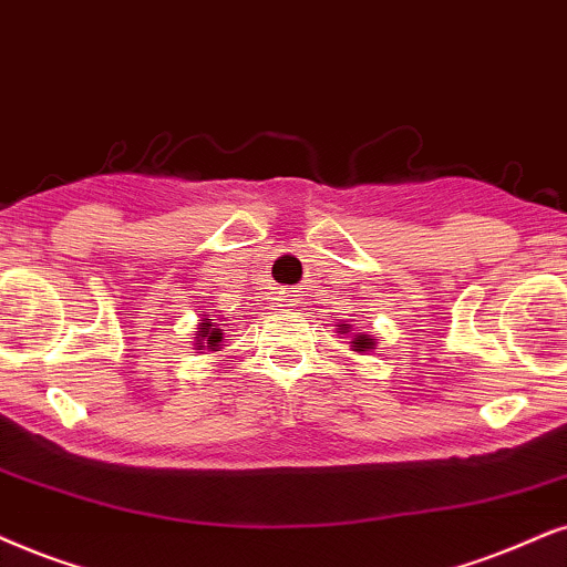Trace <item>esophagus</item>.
Wrapping results in <instances>:
<instances>
[{
	"mask_svg": "<svg viewBox=\"0 0 567 567\" xmlns=\"http://www.w3.org/2000/svg\"><path fill=\"white\" fill-rule=\"evenodd\" d=\"M282 300H288V298H282Z\"/></svg>",
	"mask_w": 567,
	"mask_h": 567,
	"instance_id": "obj_1",
	"label": "esophagus"
}]
</instances>
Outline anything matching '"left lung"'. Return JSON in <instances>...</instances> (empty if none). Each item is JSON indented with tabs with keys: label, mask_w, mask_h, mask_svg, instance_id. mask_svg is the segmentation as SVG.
<instances>
[{
	"label": "left lung",
	"mask_w": 567,
	"mask_h": 567,
	"mask_svg": "<svg viewBox=\"0 0 567 567\" xmlns=\"http://www.w3.org/2000/svg\"><path fill=\"white\" fill-rule=\"evenodd\" d=\"M374 346V342H371V337H367V334H358L355 340H353V348L355 350H361V348H371Z\"/></svg>",
	"instance_id": "8db88e82"
}]
</instances>
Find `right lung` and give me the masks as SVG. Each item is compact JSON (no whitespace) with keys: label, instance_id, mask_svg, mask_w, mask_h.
I'll use <instances>...</instances> for the list:
<instances>
[{"label":"right lung","instance_id":"add662e5","mask_svg":"<svg viewBox=\"0 0 567 567\" xmlns=\"http://www.w3.org/2000/svg\"><path fill=\"white\" fill-rule=\"evenodd\" d=\"M200 329V340H198V350L200 348H217L219 342H221V329H217L214 327V321H209V319H204V324L198 327Z\"/></svg>","mask_w":567,"mask_h":567}]
</instances>
